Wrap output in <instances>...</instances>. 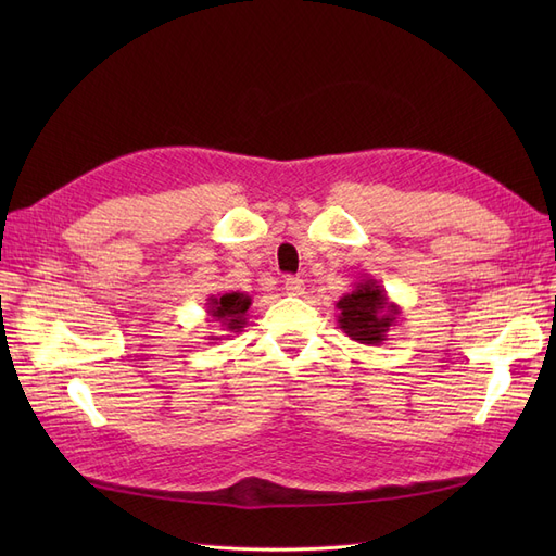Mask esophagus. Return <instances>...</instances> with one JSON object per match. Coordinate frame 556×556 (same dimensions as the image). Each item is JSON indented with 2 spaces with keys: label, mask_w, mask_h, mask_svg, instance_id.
<instances>
[{
  "label": "esophagus",
  "mask_w": 556,
  "mask_h": 556,
  "mask_svg": "<svg viewBox=\"0 0 556 556\" xmlns=\"http://www.w3.org/2000/svg\"><path fill=\"white\" fill-rule=\"evenodd\" d=\"M282 288L288 294H301L304 292V280H301L299 276H288L282 280Z\"/></svg>",
  "instance_id": "esophagus-1"
}]
</instances>
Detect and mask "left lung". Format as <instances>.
I'll return each instance as SVG.
<instances>
[{"label": "left lung", "instance_id": "left-lung-1", "mask_svg": "<svg viewBox=\"0 0 556 556\" xmlns=\"http://www.w3.org/2000/svg\"><path fill=\"white\" fill-rule=\"evenodd\" d=\"M336 308L343 333L362 345H382L401 315V308L390 301L376 278L355 282V290L336 301Z\"/></svg>", "mask_w": 556, "mask_h": 556}]
</instances>
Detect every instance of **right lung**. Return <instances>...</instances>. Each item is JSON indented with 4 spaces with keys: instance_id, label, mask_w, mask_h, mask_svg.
Returning <instances> with one entry per match:
<instances>
[{
    "instance_id": "right-lung-1",
    "label": "right lung",
    "mask_w": 556,
    "mask_h": 556,
    "mask_svg": "<svg viewBox=\"0 0 556 556\" xmlns=\"http://www.w3.org/2000/svg\"><path fill=\"white\" fill-rule=\"evenodd\" d=\"M250 304L252 299L245 292H225L217 296H208L206 313L215 319V323H220V327H225L223 331L237 333L245 325V313ZM220 339L223 336H211V341H220Z\"/></svg>"
}]
</instances>
